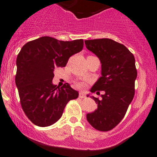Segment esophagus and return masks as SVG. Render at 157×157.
I'll return each instance as SVG.
<instances>
[{"label": "esophagus", "mask_w": 157, "mask_h": 157, "mask_svg": "<svg viewBox=\"0 0 157 157\" xmlns=\"http://www.w3.org/2000/svg\"><path fill=\"white\" fill-rule=\"evenodd\" d=\"M78 97H79L80 98H84L86 97V95L84 94H83V93L80 92L79 94H78Z\"/></svg>", "instance_id": "34e87169"}]
</instances>
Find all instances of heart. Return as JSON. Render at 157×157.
<instances>
[{"mask_svg":"<svg viewBox=\"0 0 157 157\" xmlns=\"http://www.w3.org/2000/svg\"><path fill=\"white\" fill-rule=\"evenodd\" d=\"M77 86L78 87H82V84H81V83H78Z\"/></svg>","mask_w":157,"mask_h":157,"instance_id":"b5f03b06","label":"heart"}]
</instances>
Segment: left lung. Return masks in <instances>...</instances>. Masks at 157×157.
<instances>
[{
    "instance_id": "left-lung-1",
    "label": "left lung",
    "mask_w": 157,
    "mask_h": 157,
    "mask_svg": "<svg viewBox=\"0 0 157 157\" xmlns=\"http://www.w3.org/2000/svg\"><path fill=\"white\" fill-rule=\"evenodd\" d=\"M85 44L101 63V76L90 92L105 91L101 99L90 96L98 109L86 115L87 121L96 130L109 131L123 120L134 98L135 59L127 47L109 38L86 40Z\"/></svg>"
}]
</instances>
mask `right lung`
<instances>
[{
  "instance_id": "obj_1",
  "label": "right lung",
  "mask_w": 157,
  "mask_h": 157,
  "mask_svg": "<svg viewBox=\"0 0 157 157\" xmlns=\"http://www.w3.org/2000/svg\"><path fill=\"white\" fill-rule=\"evenodd\" d=\"M83 48V40L63 41L41 37L22 47L16 59V85L22 109L38 127L52 125L59 120L69 101L78 92L68 83L59 88L53 85L54 69L66 66L70 56Z\"/></svg>"
}]
</instances>
